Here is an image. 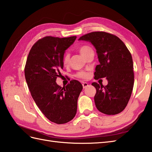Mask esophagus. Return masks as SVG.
<instances>
[{
    "instance_id": "1",
    "label": "esophagus",
    "mask_w": 152,
    "mask_h": 152,
    "mask_svg": "<svg viewBox=\"0 0 152 152\" xmlns=\"http://www.w3.org/2000/svg\"><path fill=\"white\" fill-rule=\"evenodd\" d=\"M82 86H83V88L85 89V88H87V87L88 86V83H87V82H83L82 83Z\"/></svg>"
}]
</instances>
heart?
<instances>
[{"instance_id": "obj_1", "label": "heart", "mask_w": 152, "mask_h": 152, "mask_svg": "<svg viewBox=\"0 0 152 152\" xmlns=\"http://www.w3.org/2000/svg\"><path fill=\"white\" fill-rule=\"evenodd\" d=\"M80 52L83 57H86L87 55L89 52L90 51H91L92 49L90 47L88 46H82L80 48ZM63 64L65 66H67L70 63V54L69 53H66L64 55L63 58ZM76 76L80 78H88V74L84 72H79L76 74Z\"/></svg>"}]
</instances>
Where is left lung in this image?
Returning a JSON list of instances; mask_svg holds the SVG:
<instances>
[{
    "label": "left lung",
    "instance_id": "8db88e82",
    "mask_svg": "<svg viewBox=\"0 0 152 152\" xmlns=\"http://www.w3.org/2000/svg\"><path fill=\"white\" fill-rule=\"evenodd\" d=\"M78 40L90 42L96 50L100 63L95 68V79L108 80L105 86L92 83L96 90L94 97L96 108L107 115L119 114L127 105L134 86L130 51L118 37L106 32H92Z\"/></svg>",
    "mask_w": 152,
    "mask_h": 152
}]
</instances>
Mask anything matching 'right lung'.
<instances>
[{"instance_id": "right-lung-1", "label": "right lung", "mask_w": 152, "mask_h": 152, "mask_svg": "<svg viewBox=\"0 0 152 152\" xmlns=\"http://www.w3.org/2000/svg\"><path fill=\"white\" fill-rule=\"evenodd\" d=\"M76 37H46L38 40L28 53L25 67V80L32 97L50 121L57 124L70 121L76 115L77 101L83 89L81 83L71 80L65 88L57 84L61 76L65 50Z\"/></svg>"}]
</instances>
